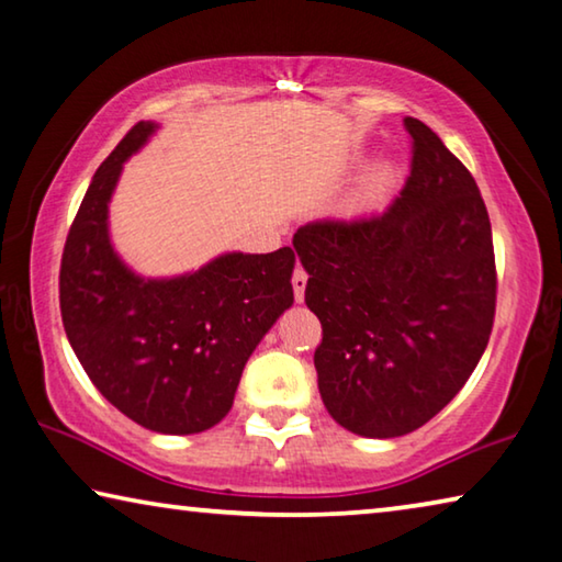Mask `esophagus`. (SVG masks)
Wrapping results in <instances>:
<instances>
[{
    "label": "esophagus",
    "instance_id": "34e87169",
    "mask_svg": "<svg viewBox=\"0 0 562 562\" xmlns=\"http://www.w3.org/2000/svg\"><path fill=\"white\" fill-rule=\"evenodd\" d=\"M306 281H308V273L301 269V266H296L293 269V276H291V283H293V299H296L299 303L303 301V291H306Z\"/></svg>",
    "mask_w": 562,
    "mask_h": 562
}]
</instances>
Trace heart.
<instances>
[{
	"label": "heart",
	"instance_id": "1",
	"mask_svg": "<svg viewBox=\"0 0 562 562\" xmlns=\"http://www.w3.org/2000/svg\"><path fill=\"white\" fill-rule=\"evenodd\" d=\"M389 177H391V169H389V167H381L379 171H375L373 181H375V183H385V181H389Z\"/></svg>",
	"mask_w": 562,
	"mask_h": 562
}]
</instances>
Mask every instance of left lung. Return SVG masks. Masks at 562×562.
<instances>
[{
    "label": "left lung",
    "instance_id": "left-lung-1",
    "mask_svg": "<svg viewBox=\"0 0 562 562\" xmlns=\"http://www.w3.org/2000/svg\"><path fill=\"white\" fill-rule=\"evenodd\" d=\"M411 177L383 214L311 221L293 234L324 341L318 391L338 426L398 438L471 379L495 316L491 218L436 132L406 116Z\"/></svg>",
    "mask_w": 562,
    "mask_h": 562
}]
</instances>
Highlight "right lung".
<instances>
[{
	"label": "right lung",
	"instance_id": "right-lung-1",
	"mask_svg": "<svg viewBox=\"0 0 562 562\" xmlns=\"http://www.w3.org/2000/svg\"><path fill=\"white\" fill-rule=\"evenodd\" d=\"M154 132L134 124L91 179L64 244L59 306L99 393L144 428L189 436L232 411L248 356L293 303L296 256L234 251L173 279L128 269L109 238V201Z\"/></svg>",
	"mask_w": 562,
	"mask_h": 562
}]
</instances>
